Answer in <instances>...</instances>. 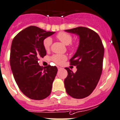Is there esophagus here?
<instances>
[{"label":"esophagus","instance_id":"obj_1","mask_svg":"<svg viewBox=\"0 0 120 120\" xmlns=\"http://www.w3.org/2000/svg\"><path fill=\"white\" fill-rule=\"evenodd\" d=\"M58 70H60V69H61V67H58Z\"/></svg>","mask_w":120,"mask_h":120}]
</instances>
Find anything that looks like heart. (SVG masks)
<instances>
[{
  "label": "heart",
  "mask_w": 120,
  "mask_h": 120,
  "mask_svg": "<svg viewBox=\"0 0 120 120\" xmlns=\"http://www.w3.org/2000/svg\"><path fill=\"white\" fill-rule=\"evenodd\" d=\"M56 37L58 39L60 40L62 43H64L66 45H69V44H71L72 41V37L71 35H69L68 33L64 32H59L56 35ZM52 42V39L51 37H47L44 40L43 46L45 50L48 51L49 49ZM51 59L56 64H61L67 59V56L64 55L55 54L51 56Z\"/></svg>",
  "instance_id": "1"
}]
</instances>
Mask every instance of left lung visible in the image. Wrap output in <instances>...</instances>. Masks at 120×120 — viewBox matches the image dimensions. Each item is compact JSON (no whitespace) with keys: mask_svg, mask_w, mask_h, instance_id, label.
<instances>
[{"mask_svg":"<svg viewBox=\"0 0 120 120\" xmlns=\"http://www.w3.org/2000/svg\"><path fill=\"white\" fill-rule=\"evenodd\" d=\"M79 38V45L70 59L71 65L76 67L74 73L65 68L68 76L64 80L67 94L74 98H84L90 95L98 84L102 70L104 48L99 35L85 27L68 30Z\"/></svg>","mask_w":120,"mask_h":120,"instance_id":"left-lung-1","label":"left lung"}]
</instances>
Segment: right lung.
I'll return each instance as SVG.
<instances>
[{"label": "right lung", "instance_id": "1", "mask_svg": "<svg viewBox=\"0 0 120 120\" xmlns=\"http://www.w3.org/2000/svg\"><path fill=\"white\" fill-rule=\"evenodd\" d=\"M55 33L30 26L12 41L10 65L13 76L22 93L32 100L45 99L51 92L58 69L49 65L42 68L38 59L46 55L44 40Z\"/></svg>", "mask_w": 120, "mask_h": 120}]
</instances>
